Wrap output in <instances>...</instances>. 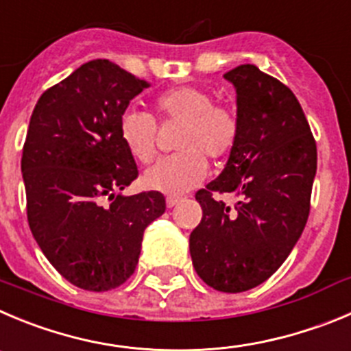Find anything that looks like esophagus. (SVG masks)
Returning <instances> with one entry per match:
<instances>
[{
    "label": "esophagus",
    "mask_w": 351,
    "mask_h": 351,
    "mask_svg": "<svg viewBox=\"0 0 351 351\" xmlns=\"http://www.w3.org/2000/svg\"><path fill=\"white\" fill-rule=\"evenodd\" d=\"M180 201H182V197H178V195H169V197H166V206L168 208H175Z\"/></svg>",
    "instance_id": "obj_1"
}]
</instances>
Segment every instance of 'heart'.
Instances as JSON below:
<instances>
[{"mask_svg": "<svg viewBox=\"0 0 351 351\" xmlns=\"http://www.w3.org/2000/svg\"><path fill=\"white\" fill-rule=\"evenodd\" d=\"M156 109L162 119L182 121L176 138L180 152L159 159L142 176V185L162 194H182L208 175V160L227 156L239 133L237 116L213 104V95L197 86H180L160 95ZM119 138L140 162L156 154L157 124L149 112L128 107L119 117Z\"/></svg>", "mask_w": 351, "mask_h": 351, "instance_id": "1", "label": "heart"}]
</instances>
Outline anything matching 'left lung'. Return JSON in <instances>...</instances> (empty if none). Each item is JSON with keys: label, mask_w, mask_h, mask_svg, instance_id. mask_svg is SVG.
I'll list each match as a JSON object with an SVG mask.
<instances>
[{"label": "left lung", "mask_w": 351, "mask_h": 351, "mask_svg": "<svg viewBox=\"0 0 351 351\" xmlns=\"http://www.w3.org/2000/svg\"><path fill=\"white\" fill-rule=\"evenodd\" d=\"M235 88L239 133L218 178L195 194L202 220L191 234L197 275L242 293L270 277L301 237L310 213L317 145L293 91L256 65L223 74ZM234 193V208L212 197Z\"/></svg>", "instance_id": "1"}]
</instances>
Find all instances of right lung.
<instances>
[{
    "label": "right lung",
    "mask_w": 351,
    "mask_h": 351,
    "mask_svg": "<svg viewBox=\"0 0 351 351\" xmlns=\"http://www.w3.org/2000/svg\"><path fill=\"white\" fill-rule=\"evenodd\" d=\"M147 86L97 58L45 91L29 121L21 165L29 227L55 270L84 291L126 282L143 232L166 209L159 192L121 194L138 169L119 117Z\"/></svg>",
    "instance_id": "right-lung-1"
}]
</instances>
